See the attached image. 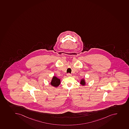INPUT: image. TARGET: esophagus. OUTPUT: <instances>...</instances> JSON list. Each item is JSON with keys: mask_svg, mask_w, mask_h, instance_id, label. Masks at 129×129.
<instances>
[{"mask_svg": "<svg viewBox=\"0 0 129 129\" xmlns=\"http://www.w3.org/2000/svg\"><path fill=\"white\" fill-rule=\"evenodd\" d=\"M67 76H68V77H71V76H72V75L71 74L68 73L67 74Z\"/></svg>", "mask_w": 129, "mask_h": 129, "instance_id": "obj_1", "label": "esophagus"}]
</instances>
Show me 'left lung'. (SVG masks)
Returning a JSON list of instances; mask_svg holds the SVG:
<instances>
[{
  "label": "left lung",
  "mask_w": 129,
  "mask_h": 129,
  "mask_svg": "<svg viewBox=\"0 0 129 129\" xmlns=\"http://www.w3.org/2000/svg\"><path fill=\"white\" fill-rule=\"evenodd\" d=\"M81 84L82 85H84L85 84V81H84V80H82L80 82Z\"/></svg>",
  "instance_id": "left-lung-1"
}]
</instances>
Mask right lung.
Wrapping results in <instances>:
<instances>
[{"label":"right lung","instance_id":"obj_1","mask_svg":"<svg viewBox=\"0 0 129 129\" xmlns=\"http://www.w3.org/2000/svg\"><path fill=\"white\" fill-rule=\"evenodd\" d=\"M60 84V80L59 79L57 78L56 77H53L52 79V82H51V84L54 87H57Z\"/></svg>","mask_w":129,"mask_h":129}]
</instances>
